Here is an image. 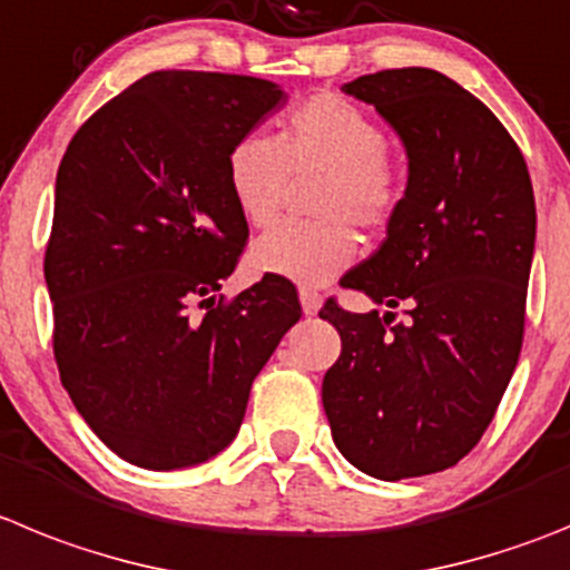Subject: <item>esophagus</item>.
<instances>
[{
	"instance_id": "obj_1",
	"label": "esophagus",
	"mask_w": 570,
	"mask_h": 570,
	"mask_svg": "<svg viewBox=\"0 0 570 570\" xmlns=\"http://www.w3.org/2000/svg\"><path fill=\"white\" fill-rule=\"evenodd\" d=\"M299 302L302 311H305L307 316H313V313L322 307V294L316 288H311V285H299Z\"/></svg>"
}]
</instances>
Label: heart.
Instances as JSON below:
<instances>
[{"label": "heart", "instance_id": "1", "mask_svg": "<svg viewBox=\"0 0 570 570\" xmlns=\"http://www.w3.org/2000/svg\"><path fill=\"white\" fill-rule=\"evenodd\" d=\"M387 149L384 127L336 92H316L288 109L276 140L259 132L234 140L226 180L250 228L274 226L294 180L316 177L305 195L316 220L265 234L250 250L254 268L299 282H325L347 268L358 250L353 226L364 234L384 232L404 197Z\"/></svg>", "mask_w": 570, "mask_h": 570}]
</instances>
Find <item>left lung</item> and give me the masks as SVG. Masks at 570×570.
Segmentation results:
<instances>
[{"label":"left lung","mask_w":570,"mask_h":570,"mask_svg":"<svg viewBox=\"0 0 570 570\" xmlns=\"http://www.w3.org/2000/svg\"><path fill=\"white\" fill-rule=\"evenodd\" d=\"M373 104L410 158L387 239L342 276L395 313L320 311L342 336L322 381L338 452L379 480L455 466L492 424L523 347L534 254L529 166L498 115L426 67L358 76L342 87Z\"/></svg>","instance_id":"obj_1"}]
</instances>
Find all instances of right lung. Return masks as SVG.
<instances>
[{"label":"right lung","mask_w":570,"mask_h":570,"mask_svg":"<svg viewBox=\"0 0 570 570\" xmlns=\"http://www.w3.org/2000/svg\"><path fill=\"white\" fill-rule=\"evenodd\" d=\"M282 98L254 76L155 70L92 112L61 158L45 250L53 356L83 421L135 466L223 452L302 316L285 276L217 296L248 243L226 155Z\"/></svg>","instance_id":"right-lung-1"}]
</instances>
